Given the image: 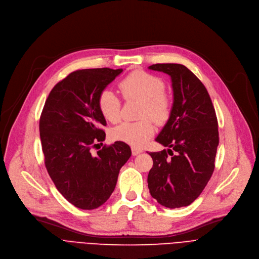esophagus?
<instances>
[{
	"label": "esophagus",
	"instance_id": "esophagus-1",
	"mask_svg": "<svg viewBox=\"0 0 259 259\" xmlns=\"http://www.w3.org/2000/svg\"><path fill=\"white\" fill-rule=\"evenodd\" d=\"M131 152H132V155H133V156H136V155H138V154H140V153H143L142 150L137 149V148H134V147L131 149Z\"/></svg>",
	"mask_w": 259,
	"mask_h": 259
}]
</instances>
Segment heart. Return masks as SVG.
<instances>
[{
	"mask_svg": "<svg viewBox=\"0 0 259 259\" xmlns=\"http://www.w3.org/2000/svg\"><path fill=\"white\" fill-rule=\"evenodd\" d=\"M119 88L126 100L142 102L140 117H150L158 125L166 123L169 119L171 100L164 92L165 83L159 76L144 70H135L120 81ZM121 106L120 98L112 91L108 89L101 91L98 97V107L106 121L110 123L119 122ZM111 134L115 140L124 142L134 148H140L154 134V126L149 119L138 122H125L116 126Z\"/></svg>",
	"mask_w": 259,
	"mask_h": 259,
	"instance_id": "heart-1",
	"label": "heart"
}]
</instances>
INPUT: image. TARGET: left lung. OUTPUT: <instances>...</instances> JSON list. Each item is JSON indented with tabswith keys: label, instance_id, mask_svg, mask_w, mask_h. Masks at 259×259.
<instances>
[{
	"label": "left lung",
	"instance_id": "1",
	"mask_svg": "<svg viewBox=\"0 0 259 259\" xmlns=\"http://www.w3.org/2000/svg\"><path fill=\"white\" fill-rule=\"evenodd\" d=\"M151 70L171 77L170 116L156 138L167 150L149 153L153 167L148 187L153 198L169 208L191 204L215 168L219 145L215 108L203 83L181 64H155Z\"/></svg>",
	"mask_w": 259,
	"mask_h": 259
}]
</instances>
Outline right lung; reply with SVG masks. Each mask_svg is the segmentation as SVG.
<instances>
[{
	"label": "right lung",
	"mask_w": 259,
	"mask_h": 259,
	"mask_svg": "<svg viewBox=\"0 0 259 259\" xmlns=\"http://www.w3.org/2000/svg\"><path fill=\"white\" fill-rule=\"evenodd\" d=\"M122 71L76 70L54 87L41 112L45 167L59 192L82 209L97 208L110 197L120 169L131 156L123 142L94 153L105 139L99 94Z\"/></svg>",
	"instance_id": "right-lung-1"
}]
</instances>
